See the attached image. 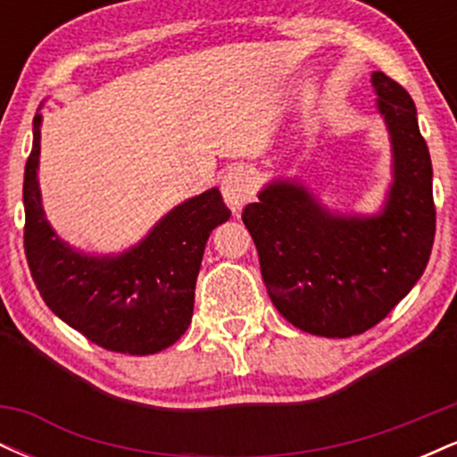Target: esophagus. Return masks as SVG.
Segmentation results:
<instances>
[{
	"instance_id": "esophagus-1",
	"label": "esophagus",
	"mask_w": 457,
	"mask_h": 457,
	"mask_svg": "<svg viewBox=\"0 0 457 457\" xmlns=\"http://www.w3.org/2000/svg\"><path fill=\"white\" fill-rule=\"evenodd\" d=\"M221 193L232 212H240V208L249 202L253 193V176L245 167H232L221 178Z\"/></svg>"
}]
</instances>
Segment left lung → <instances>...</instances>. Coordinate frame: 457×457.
<instances>
[{"instance_id":"1","label":"left lung","mask_w":457,"mask_h":457,"mask_svg":"<svg viewBox=\"0 0 457 457\" xmlns=\"http://www.w3.org/2000/svg\"><path fill=\"white\" fill-rule=\"evenodd\" d=\"M371 86L393 152L378 214L330 212L296 180H272L243 211L272 305L320 337H353L385 320L426 270L436 232L432 161L411 94L380 71Z\"/></svg>"}]
</instances>
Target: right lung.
<instances>
[{"label":"right lung","instance_id":"right-lung-1","mask_svg":"<svg viewBox=\"0 0 457 457\" xmlns=\"http://www.w3.org/2000/svg\"><path fill=\"white\" fill-rule=\"evenodd\" d=\"M40 122L25 162V258L46 307L104 350L154 354L185 335L208 236L229 219L219 188L178 204L118 255L75 251L46 221L38 187Z\"/></svg>","mask_w":457,"mask_h":457}]
</instances>
